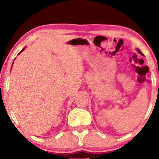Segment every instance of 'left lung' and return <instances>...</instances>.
<instances>
[{"mask_svg":"<svg viewBox=\"0 0 159 159\" xmlns=\"http://www.w3.org/2000/svg\"><path fill=\"white\" fill-rule=\"evenodd\" d=\"M138 53H139V54H141V55H143V53H142L141 52H140V51L139 50V49H138Z\"/></svg>","mask_w":159,"mask_h":159,"instance_id":"8db88e82","label":"left lung"}]
</instances>
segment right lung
Returning <instances> with one entry per match:
<instances>
[{
    "mask_svg": "<svg viewBox=\"0 0 159 159\" xmlns=\"http://www.w3.org/2000/svg\"><path fill=\"white\" fill-rule=\"evenodd\" d=\"M24 49H25V48H24L22 49V50H21V52H20L19 53V54H20V53H21V52H23V51H24Z\"/></svg>",
    "mask_w": 159,
    "mask_h": 159,
    "instance_id": "add662e5",
    "label": "right lung"
}]
</instances>
